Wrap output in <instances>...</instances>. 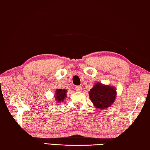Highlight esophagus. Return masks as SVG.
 Instances as JSON below:
<instances>
[{"mask_svg": "<svg viewBox=\"0 0 150 150\" xmlns=\"http://www.w3.org/2000/svg\"><path fill=\"white\" fill-rule=\"evenodd\" d=\"M75 89H76V91L80 92V91H81V87L79 86V85H78V86H76L75 87Z\"/></svg>", "mask_w": 150, "mask_h": 150, "instance_id": "esophagus-1", "label": "esophagus"}]
</instances>
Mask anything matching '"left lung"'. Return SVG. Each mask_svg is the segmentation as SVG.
I'll return each mask as SVG.
<instances>
[{
	"label": "left lung",
	"instance_id": "obj_1",
	"mask_svg": "<svg viewBox=\"0 0 150 150\" xmlns=\"http://www.w3.org/2000/svg\"><path fill=\"white\" fill-rule=\"evenodd\" d=\"M116 94V90L113 87L97 83L90 90L89 97L96 108L106 109L114 102Z\"/></svg>",
	"mask_w": 150,
	"mask_h": 150
}]
</instances>
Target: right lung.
Wrapping results in <instances>:
<instances>
[{
    "label": "right lung",
    "mask_w": 150,
    "mask_h": 150,
    "mask_svg": "<svg viewBox=\"0 0 150 150\" xmlns=\"http://www.w3.org/2000/svg\"><path fill=\"white\" fill-rule=\"evenodd\" d=\"M66 93H67V91L65 89H57L56 91V100H57V102H62L65 99V97H66Z\"/></svg>",
    "instance_id": "add662e5"
}]
</instances>
